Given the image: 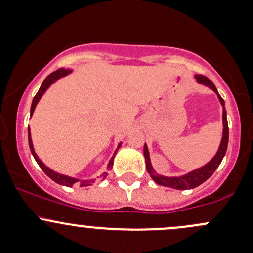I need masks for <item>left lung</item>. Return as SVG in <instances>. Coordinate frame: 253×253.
Instances as JSON below:
<instances>
[{
  "label": "left lung",
  "instance_id": "left-lung-1",
  "mask_svg": "<svg viewBox=\"0 0 253 253\" xmlns=\"http://www.w3.org/2000/svg\"><path fill=\"white\" fill-rule=\"evenodd\" d=\"M196 81L199 84H205L209 88H211L212 91L217 94L218 99H219L220 104L223 106V135L222 140H220L219 148L216 155L213 156L211 161L207 162L206 165L200 169H196L194 171L189 172V173L180 175V177H165V175L158 174L155 172V169H153L150 162V156H149V150L147 144H144V158H145V164H147V171L150 174V177L153 178L154 182L158 183L159 185H164V187L173 188V189L178 190H187V189H193V188L199 187L200 184H203L205 180L209 179L212 174L214 173V171L217 169V167L219 166L220 162H222L223 158L225 155V151L228 148V139H229V128H228V121H227V111L224 109V100L222 99V97L218 93L216 86H214L213 82L211 81L209 78L204 75H195Z\"/></svg>",
  "mask_w": 253,
  "mask_h": 253
}]
</instances>
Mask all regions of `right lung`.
Wrapping results in <instances>:
<instances>
[{"label": "right lung", "instance_id": "1", "mask_svg": "<svg viewBox=\"0 0 253 253\" xmlns=\"http://www.w3.org/2000/svg\"><path fill=\"white\" fill-rule=\"evenodd\" d=\"M70 73H71V70H69V69H58V70L53 71L52 74H49V75L47 76L46 79H44V81L42 82L41 87H40L39 92L36 93V95H35V97H34V99H33V104H31V109H30V115H33V114H34V110H35L37 103H39V100L41 99V97H42V95H43V93L46 92L47 89H48V87L50 86V84H52L54 81H57L58 79L63 78V76H66V75H68V74H70ZM28 133H29V147H30L31 154H33V156H34V158H35V160H36L37 164H39V166L41 167L42 169H43L44 173L48 175L50 179L54 180V182L58 183V184L65 185V187H73L74 184H78V185H80V187H87V185H92V183H94V180H93V179L80 180V179H76V178L69 177V175H64V174L57 173V172H54V171H53V169H50L49 167H47L46 165L43 164V162L40 160L39 156L36 155L35 150H34L33 140H31V134H30V128H29ZM120 147H121V143H120V144H119L118 150H119ZM118 150H115V153H114V156L110 159V161H109L108 167H106V169H108V171H110V169H113L114 158H115V154H116V151H118ZM106 175H108V173H106V172H104V173L102 174V179H104Z\"/></svg>", "mask_w": 253, "mask_h": 253}]
</instances>
